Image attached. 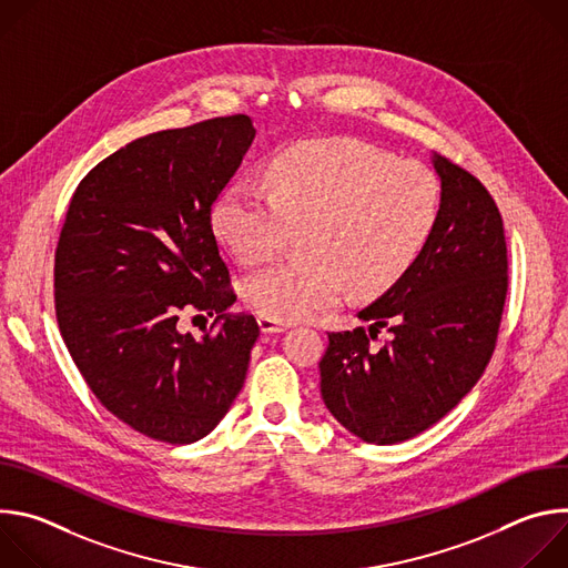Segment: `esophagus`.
<instances>
[{"label":"esophagus","mask_w":568,"mask_h":568,"mask_svg":"<svg viewBox=\"0 0 568 568\" xmlns=\"http://www.w3.org/2000/svg\"><path fill=\"white\" fill-rule=\"evenodd\" d=\"M258 328L263 335H274V333H283L290 328V323H281V321H274V318H267V316H258Z\"/></svg>","instance_id":"1"}]
</instances>
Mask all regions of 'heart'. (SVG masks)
I'll use <instances>...</instances> for the list:
<instances>
[{
    "label": "heart",
    "mask_w": 568,
    "mask_h": 568,
    "mask_svg": "<svg viewBox=\"0 0 568 568\" xmlns=\"http://www.w3.org/2000/svg\"><path fill=\"white\" fill-rule=\"evenodd\" d=\"M267 186L235 180L215 200L211 226L240 263L272 258L294 229L305 258L250 274L242 296L287 323L337 305L348 287L377 296L395 285L436 226L440 182L418 161L353 139H307L276 152Z\"/></svg>",
    "instance_id": "1"
}]
</instances>
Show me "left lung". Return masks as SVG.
<instances>
[{
	"label": "left lung",
	"mask_w": 568,
	"mask_h": 568,
	"mask_svg": "<svg viewBox=\"0 0 568 568\" xmlns=\"http://www.w3.org/2000/svg\"><path fill=\"white\" fill-rule=\"evenodd\" d=\"M440 211L418 261L357 316L368 331L328 333L321 397L371 445L409 440L438 423L488 366L508 292L504 220L485 186L440 154ZM386 327L389 342L371 338Z\"/></svg>",
	"instance_id": "8db88e82"
}]
</instances>
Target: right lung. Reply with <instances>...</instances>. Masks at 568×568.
Segmentation results:
<instances>
[{
  "mask_svg": "<svg viewBox=\"0 0 568 568\" xmlns=\"http://www.w3.org/2000/svg\"><path fill=\"white\" fill-rule=\"evenodd\" d=\"M254 136L245 114L145 134L71 197L55 250L58 326L103 407L148 438H204L245 384L261 331L229 312L211 209ZM182 308L215 313L212 331L180 334Z\"/></svg>",
  "mask_w": 568,
  "mask_h": 568,
  "instance_id": "1",
  "label": "right lung"
}]
</instances>
